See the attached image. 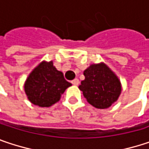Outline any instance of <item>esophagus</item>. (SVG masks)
<instances>
[{"mask_svg":"<svg viewBox=\"0 0 149 149\" xmlns=\"http://www.w3.org/2000/svg\"><path fill=\"white\" fill-rule=\"evenodd\" d=\"M72 84L73 85H78V84H79V80H78L77 78H75L74 80H72Z\"/></svg>","mask_w":149,"mask_h":149,"instance_id":"esophagus-1","label":"esophagus"}]
</instances>
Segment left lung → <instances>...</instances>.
<instances>
[{"instance_id":"obj_1","label":"left lung","mask_w":149,"mask_h":149,"mask_svg":"<svg viewBox=\"0 0 149 149\" xmlns=\"http://www.w3.org/2000/svg\"><path fill=\"white\" fill-rule=\"evenodd\" d=\"M84 75L85 79L78 88L90 105L99 109H106L118 100L121 93V84L106 64L90 65Z\"/></svg>"}]
</instances>
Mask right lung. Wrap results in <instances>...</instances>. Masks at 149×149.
Here are the masks:
<instances>
[{"mask_svg":"<svg viewBox=\"0 0 149 149\" xmlns=\"http://www.w3.org/2000/svg\"><path fill=\"white\" fill-rule=\"evenodd\" d=\"M71 85L63 73L54 66L53 61H42L28 76L24 91L32 104L48 107L59 102L62 94Z\"/></svg>","mask_w":149,"mask_h":149,"instance_id":"add662e5","label":"right lung"}]
</instances>
